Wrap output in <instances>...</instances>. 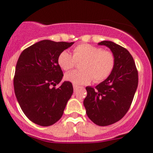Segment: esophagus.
I'll list each match as a JSON object with an SVG mask.
<instances>
[{
  "instance_id": "1",
  "label": "esophagus",
  "mask_w": 153,
  "mask_h": 153,
  "mask_svg": "<svg viewBox=\"0 0 153 153\" xmlns=\"http://www.w3.org/2000/svg\"><path fill=\"white\" fill-rule=\"evenodd\" d=\"M78 88H79V86H76V85H74V91H76V90H77Z\"/></svg>"
}]
</instances>
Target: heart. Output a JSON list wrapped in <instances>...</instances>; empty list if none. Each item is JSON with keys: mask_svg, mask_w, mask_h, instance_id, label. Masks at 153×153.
Masks as SVG:
<instances>
[{"mask_svg": "<svg viewBox=\"0 0 153 153\" xmlns=\"http://www.w3.org/2000/svg\"><path fill=\"white\" fill-rule=\"evenodd\" d=\"M57 61L65 71L74 68L76 63H80V70L67 73L65 79L74 85H83L93 79L95 83L106 80L114 70L116 57L111 51L89 44H80L74 48L73 56L67 51H62Z\"/></svg>", "mask_w": 153, "mask_h": 153, "instance_id": "heart-1", "label": "heart"}]
</instances>
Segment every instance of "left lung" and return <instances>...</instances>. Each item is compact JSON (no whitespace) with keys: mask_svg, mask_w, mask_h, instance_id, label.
<instances>
[{"mask_svg":"<svg viewBox=\"0 0 153 153\" xmlns=\"http://www.w3.org/2000/svg\"><path fill=\"white\" fill-rule=\"evenodd\" d=\"M111 50L116 64L111 75L95 88L86 86L83 100L86 113L91 121L100 126L120 121L130 108L138 86V70L130 53L112 41L99 43Z\"/></svg>","mask_w":153,"mask_h":153,"instance_id":"1","label":"left lung"}]
</instances>
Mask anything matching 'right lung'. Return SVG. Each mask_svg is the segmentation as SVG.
<instances>
[{
  "instance_id": "1",
  "label": "right lung",
  "mask_w": 153,
  "mask_h": 153,
  "mask_svg": "<svg viewBox=\"0 0 153 153\" xmlns=\"http://www.w3.org/2000/svg\"><path fill=\"white\" fill-rule=\"evenodd\" d=\"M74 42L44 40L23 51L16 65L13 88L22 111L30 121L42 126L54 124L63 116L74 92L64 81L58 56Z\"/></svg>"
}]
</instances>
